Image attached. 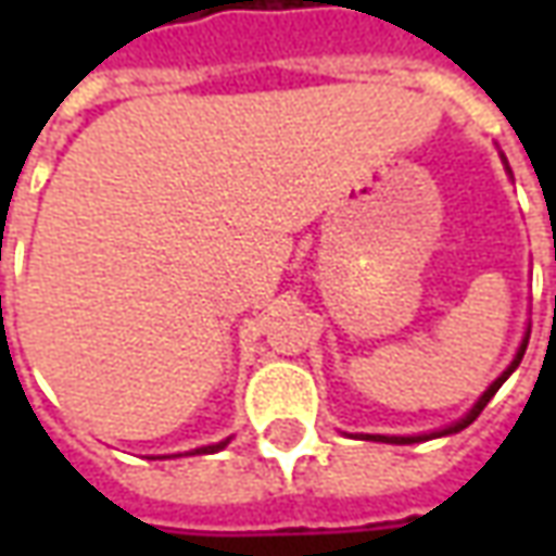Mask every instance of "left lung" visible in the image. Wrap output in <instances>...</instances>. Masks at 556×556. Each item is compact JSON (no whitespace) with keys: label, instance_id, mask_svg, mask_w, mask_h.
<instances>
[{"label":"left lung","instance_id":"left-lung-1","mask_svg":"<svg viewBox=\"0 0 556 556\" xmlns=\"http://www.w3.org/2000/svg\"><path fill=\"white\" fill-rule=\"evenodd\" d=\"M527 339H530V330H527L525 339H521V349H518V354H515V361L509 363V369H506V372H503L501 378H497V381H494V384H491L489 390H485V393L479 396L477 405H473V408L467 410L465 417L458 419V422H453V426H446V429H441V431H431V434H408V438H399V434H366V441H381V443H419V441H431V438H443V434H455V431L467 429V426H470V422H473V419H477L479 414H482V408L489 405L491 396H494V393L501 390L503 381H506V378H509V375H513L515 369H518V363H521V357H525V351H527Z\"/></svg>","mask_w":556,"mask_h":556}]
</instances>
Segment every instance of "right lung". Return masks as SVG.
I'll list each match as a JSON object with an SVG mask.
<instances>
[{"label":"right lung","mask_w":556,"mask_h":556,"mask_svg":"<svg viewBox=\"0 0 556 556\" xmlns=\"http://www.w3.org/2000/svg\"><path fill=\"white\" fill-rule=\"evenodd\" d=\"M226 443H229V438H226V441H219V443H211V446H199V450H193V455L199 453H219V450H223V446H226ZM163 458H166V455H163Z\"/></svg>","instance_id":"obj_1"}]
</instances>
